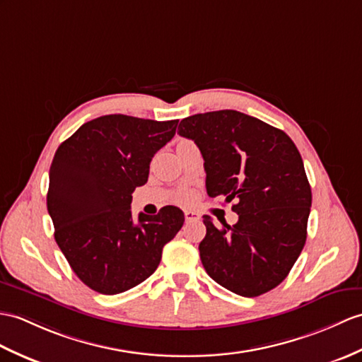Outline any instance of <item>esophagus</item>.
Returning <instances> with one entry per match:
<instances>
[{"label": "esophagus", "mask_w": 362, "mask_h": 362, "mask_svg": "<svg viewBox=\"0 0 362 362\" xmlns=\"http://www.w3.org/2000/svg\"><path fill=\"white\" fill-rule=\"evenodd\" d=\"M185 221H187V222L199 221V214L194 213V211H185Z\"/></svg>", "instance_id": "esophagus-1"}]
</instances>
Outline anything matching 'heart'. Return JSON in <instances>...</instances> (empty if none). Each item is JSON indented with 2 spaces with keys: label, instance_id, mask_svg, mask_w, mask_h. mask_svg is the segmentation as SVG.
<instances>
[{
  "label": "heart",
  "instance_id": "b5f03b06",
  "mask_svg": "<svg viewBox=\"0 0 362 362\" xmlns=\"http://www.w3.org/2000/svg\"><path fill=\"white\" fill-rule=\"evenodd\" d=\"M191 200V194H189V192H187V194H182L180 196V202H182V204H187V202H189Z\"/></svg>",
  "mask_w": 362,
  "mask_h": 362
}]
</instances>
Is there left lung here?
Wrapping results in <instances>:
<instances>
[{
  "instance_id": "obj_1",
  "label": "left lung",
  "mask_w": 362,
  "mask_h": 362,
  "mask_svg": "<svg viewBox=\"0 0 362 362\" xmlns=\"http://www.w3.org/2000/svg\"><path fill=\"white\" fill-rule=\"evenodd\" d=\"M194 140L209 197H223L239 221L222 228L204 216L200 260L211 279L255 298L288 276L307 239L312 189L293 140L284 131L233 109L183 119L177 131Z\"/></svg>"
}]
</instances>
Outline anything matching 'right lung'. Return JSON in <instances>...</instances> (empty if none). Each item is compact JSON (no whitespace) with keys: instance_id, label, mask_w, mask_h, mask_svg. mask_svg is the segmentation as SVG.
<instances>
[{"instance_id":"1","label":"right lung","mask_w":362,"mask_h":362,"mask_svg":"<svg viewBox=\"0 0 362 362\" xmlns=\"http://www.w3.org/2000/svg\"><path fill=\"white\" fill-rule=\"evenodd\" d=\"M179 120L111 114L90 120L58 146L49 171L47 211L55 240L78 279L102 295L141 284L185 222L182 209L131 214L132 192Z\"/></svg>"}]
</instances>
